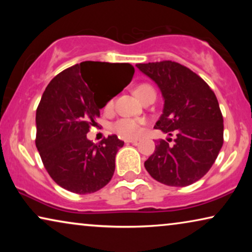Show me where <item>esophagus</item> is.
I'll use <instances>...</instances> for the list:
<instances>
[{
    "instance_id": "1",
    "label": "esophagus",
    "mask_w": 252,
    "mask_h": 252,
    "mask_svg": "<svg viewBox=\"0 0 252 252\" xmlns=\"http://www.w3.org/2000/svg\"><path fill=\"white\" fill-rule=\"evenodd\" d=\"M126 142L127 143H132V144H137L139 141H137V140H126Z\"/></svg>"
}]
</instances>
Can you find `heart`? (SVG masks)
<instances>
[{
  "mask_svg": "<svg viewBox=\"0 0 252 252\" xmlns=\"http://www.w3.org/2000/svg\"><path fill=\"white\" fill-rule=\"evenodd\" d=\"M149 92H155V91L151 86L147 84H142L137 86L135 88V94L140 99H142L143 96ZM112 106H113V101L111 99V101L106 103L105 110L112 109ZM142 125H143V122L140 119L122 118L112 124L111 129L112 132L118 134L119 136L124 137V139H134V137L139 136L141 132H142Z\"/></svg>",
  "mask_w": 252,
  "mask_h": 252,
  "instance_id": "b5f03b06",
  "label": "heart"
}]
</instances>
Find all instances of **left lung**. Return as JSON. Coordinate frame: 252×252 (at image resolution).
Wrapping results in <instances>:
<instances>
[{
	"label": "left lung",
	"instance_id": "1",
	"mask_svg": "<svg viewBox=\"0 0 252 252\" xmlns=\"http://www.w3.org/2000/svg\"><path fill=\"white\" fill-rule=\"evenodd\" d=\"M160 89L163 113L155 128L175 134L174 144L157 142L144 167L160 184L185 187L208 173L223 143L218 99L201 77L172 61L136 64ZM171 139H168L170 141Z\"/></svg>",
	"mask_w": 252,
	"mask_h": 252
}]
</instances>
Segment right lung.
<instances>
[{
  "label": "right lung",
  "instance_id": "1",
  "mask_svg": "<svg viewBox=\"0 0 252 252\" xmlns=\"http://www.w3.org/2000/svg\"><path fill=\"white\" fill-rule=\"evenodd\" d=\"M128 63L86 61L57 74L47 86L36 109L35 144L46 170L62 188L75 194L99 190L115 173V159L124 146L117 135L98 144L87 139L97 126L99 110L132 81ZM120 82L116 90L103 85Z\"/></svg>",
  "mask_w": 252,
  "mask_h": 252
}]
</instances>
